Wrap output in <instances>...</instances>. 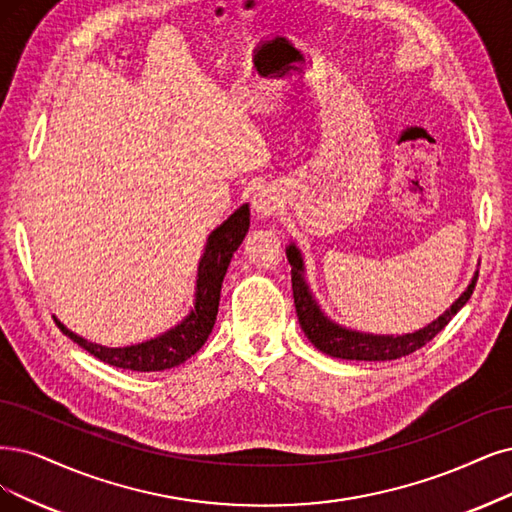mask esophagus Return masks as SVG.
Masks as SVG:
<instances>
[{
    "label": "esophagus",
    "mask_w": 512,
    "mask_h": 512,
    "mask_svg": "<svg viewBox=\"0 0 512 512\" xmlns=\"http://www.w3.org/2000/svg\"><path fill=\"white\" fill-rule=\"evenodd\" d=\"M278 208H280L278 196L268 192V189H261V192L255 194V198H253V211L257 213V217L268 219V217L276 215Z\"/></svg>",
    "instance_id": "obj_1"
}]
</instances>
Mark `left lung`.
<instances>
[{
	"label": "left lung",
	"instance_id": "obj_1",
	"mask_svg": "<svg viewBox=\"0 0 512 512\" xmlns=\"http://www.w3.org/2000/svg\"><path fill=\"white\" fill-rule=\"evenodd\" d=\"M287 259L291 263V282H293V299L299 325L308 335L310 342L320 350L333 358H346V361H394V358L407 356L415 350L426 346L430 339L447 327L449 320L456 316L466 301L470 299L472 291L477 285V276L472 278L468 289L460 295V299L453 304L445 314H441L434 323L428 327L407 333V335H369L358 333L339 327L320 312L316 301L304 280V261H301L299 251L295 244L287 249Z\"/></svg>",
	"mask_w": 512,
	"mask_h": 512
}]
</instances>
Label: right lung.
Here are the masks:
<instances>
[{
    "label": "right lung",
    "instance_id": "1",
    "mask_svg": "<svg viewBox=\"0 0 512 512\" xmlns=\"http://www.w3.org/2000/svg\"><path fill=\"white\" fill-rule=\"evenodd\" d=\"M249 217V206L242 204L230 219L223 221L217 230L208 236L206 249L198 266L196 306L175 329H170L164 335L137 346L105 348L75 335L65 325H61L59 320H56V325H59L61 331L69 339H73L75 344L82 346L86 352L97 356L99 361L111 367H120L128 371H164L181 365L204 346L206 337L213 331L219 310L221 282L227 272V266H230L232 255L244 240L246 232H249Z\"/></svg>",
    "mask_w": 512,
    "mask_h": 512
}]
</instances>
